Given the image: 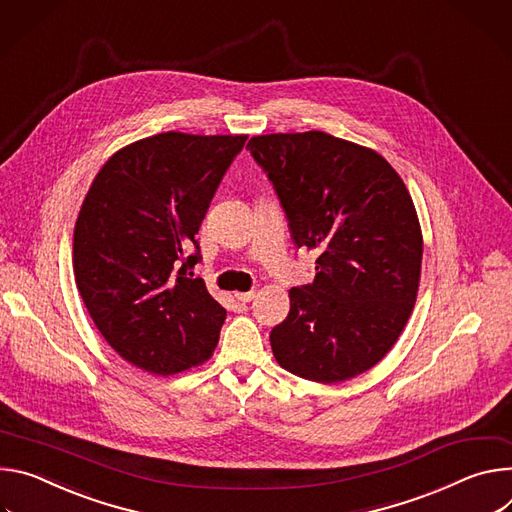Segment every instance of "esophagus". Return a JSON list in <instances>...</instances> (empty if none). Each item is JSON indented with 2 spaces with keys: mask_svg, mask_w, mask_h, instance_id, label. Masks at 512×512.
I'll use <instances>...</instances> for the list:
<instances>
[{
  "mask_svg": "<svg viewBox=\"0 0 512 512\" xmlns=\"http://www.w3.org/2000/svg\"><path fill=\"white\" fill-rule=\"evenodd\" d=\"M256 297V291H246V293H236V299L242 303H250Z\"/></svg>",
  "mask_w": 512,
  "mask_h": 512,
  "instance_id": "obj_1",
  "label": "esophagus"
}]
</instances>
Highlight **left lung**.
Listing matches in <instances>:
<instances>
[{"label":"left lung","mask_w":512,"mask_h":512,"mask_svg":"<svg viewBox=\"0 0 512 512\" xmlns=\"http://www.w3.org/2000/svg\"><path fill=\"white\" fill-rule=\"evenodd\" d=\"M287 213L315 280L289 291L270 331L276 362L333 384L376 366L403 333L419 291L423 236L413 199L376 150L325 132L266 134L246 146Z\"/></svg>","instance_id":"8db88e82"}]
</instances>
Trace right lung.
<instances>
[{"label":"right lung","mask_w":512,"mask_h":512,"mask_svg":"<svg viewBox=\"0 0 512 512\" xmlns=\"http://www.w3.org/2000/svg\"><path fill=\"white\" fill-rule=\"evenodd\" d=\"M248 136L164 132L132 142L95 175L81 205L73 268L105 342L126 362L170 376L211 358L225 309L203 278L201 221Z\"/></svg>","instance_id":"1"}]
</instances>
